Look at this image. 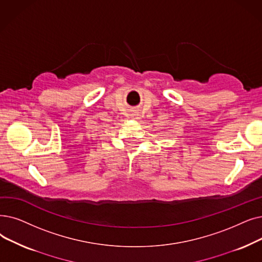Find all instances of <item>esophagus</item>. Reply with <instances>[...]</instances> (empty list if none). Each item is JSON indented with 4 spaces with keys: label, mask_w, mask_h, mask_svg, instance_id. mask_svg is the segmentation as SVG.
Listing matches in <instances>:
<instances>
[{
    "label": "esophagus",
    "mask_w": 262,
    "mask_h": 262,
    "mask_svg": "<svg viewBox=\"0 0 262 262\" xmlns=\"http://www.w3.org/2000/svg\"><path fill=\"white\" fill-rule=\"evenodd\" d=\"M138 116H139V115H138V113H137V115H135V117H136V119H138Z\"/></svg>",
    "instance_id": "34e87169"
}]
</instances>
